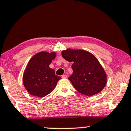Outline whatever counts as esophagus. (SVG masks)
<instances>
[{
    "mask_svg": "<svg viewBox=\"0 0 131 131\" xmlns=\"http://www.w3.org/2000/svg\"><path fill=\"white\" fill-rule=\"evenodd\" d=\"M62 78H67V76L66 75H62Z\"/></svg>",
    "mask_w": 131,
    "mask_h": 131,
    "instance_id": "esophagus-1",
    "label": "esophagus"
}]
</instances>
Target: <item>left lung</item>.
<instances>
[{
  "mask_svg": "<svg viewBox=\"0 0 131 131\" xmlns=\"http://www.w3.org/2000/svg\"><path fill=\"white\" fill-rule=\"evenodd\" d=\"M62 56L73 63V74L69 80L77 91L87 96H92L104 89L107 75L93 54L83 50L68 48L62 51Z\"/></svg>",
  "mask_w": 131,
  "mask_h": 131,
  "instance_id": "8db88e82",
  "label": "left lung"
}]
</instances>
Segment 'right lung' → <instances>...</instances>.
Returning a JSON list of instances; mask_svg holds the SVG:
<instances>
[{
  "instance_id": "right-lung-1",
  "label": "right lung",
  "mask_w": 131,
  "mask_h": 131,
  "mask_svg": "<svg viewBox=\"0 0 131 131\" xmlns=\"http://www.w3.org/2000/svg\"><path fill=\"white\" fill-rule=\"evenodd\" d=\"M56 53L41 51L32 57L23 75V84L30 95L43 97L54 90L60 77L49 65L56 57Z\"/></svg>"
}]
</instances>
